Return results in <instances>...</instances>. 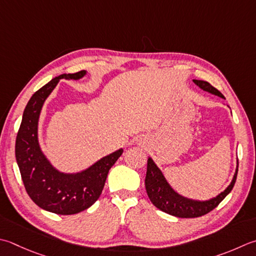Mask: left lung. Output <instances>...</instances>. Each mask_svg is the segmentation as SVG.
Listing matches in <instances>:
<instances>
[{"instance_id":"obj_1","label":"left lung","mask_w":256,"mask_h":256,"mask_svg":"<svg viewBox=\"0 0 256 256\" xmlns=\"http://www.w3.org/2000/svg\"><path fill=\"white\" fill-rule=\"evenodd\" d=\"M193 82L204 91L218 95L220 98H224L223 94L212 86L208 82L201 81V80H193ZM238 168L231 184L228 185L224 192L218 194L216 198L208 200V201H194V200L186 198L175 192L170 186V184L166 182L160 168L155 165L153 160L148 158L146 176H145V188H146V193L151 202L154 204V206H156L161 211L176 218H198L211 212L232 191L235 181H236Z\"/></svg>"}]
</instances>
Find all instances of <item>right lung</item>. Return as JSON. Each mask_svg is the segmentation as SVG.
Listing matches in <instances>:
<instances>
[{
    "mask_svg": "<svg viewBox=\"0 0 256 256\" xmlns=\"http://www.w3.org/2000/svg\"><path fill=\"white\" fill-rule=\"evenodd\" d=\"M85 74L84 70L61 74L35 92L25 106L15 142V158L28 196L45 211L60 215L80 213L96 202L110 168L123 153L120 148L85 171L65 174L54 168L40 148L38 124L44 101L61 78L78 80Z\"/></svg>",
    "mask_w": 256,
    "mask_h": 256,
    "instance_id": "obj_1",
    "label": "right lung"
}]
</instances>
